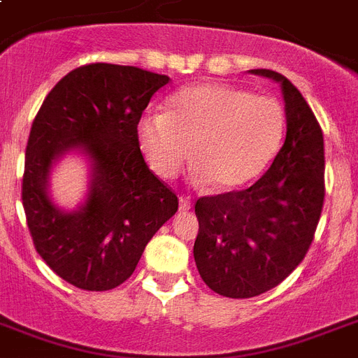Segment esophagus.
Wrapping results in <instances>:
<instances>
[{"label": "esophagus", "instance_id": "esophagus-1", "mask_svg": "<svg viewBox=\"0 0 358 358\" xmlns=\"http://www.w3.org/2000/svg\"><path fill=\"white\" fill-rule=\"evenodd\" d=\"M191 206H193V201H191L189 196H180V210H182V212L191 210Z\"/></svg>", "mask_w": 358, "mask_h": 358}]
</instances>
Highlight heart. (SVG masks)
Masks as SVG:
<instances>
[{
	"label": "heart",
	"instance_id": "1",
	"mask_svg": "<svg viewBox=\"0 0 358 358\" xmlns=\"http://www.w3.org/2000/svg\"><path fill=\"white\" fill-rule=\"evenodd\" d=\"M284 111L271 96L224 83H199L169 98L167 113L137 124L141 152L154 173L173 180L191 165L215 191L255 182L277 154Z\"/></svg>",
	"mask_w": 358,
	"mask_h": 358
}]
</instances>
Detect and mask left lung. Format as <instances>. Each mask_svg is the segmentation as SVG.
<instances>
[{"mask_svg": "<svg viewBox=\"0 0 358 358\" xmlns=\"http://www.w3.org/2000/svg\"><path fill=\"white\" fill-rule=\"evenodd\" d=\"M250 72L280 83L286 109L282 148L249 189L201 196L195 204L196 269L208 288L232 299L264 294L299 266L325 199L323 131L316 115L282 74Z\"/></svg>", "mask_w": 358, "mask_h": 358, "instance_id": "1", "label": "left lung"}]
</instances>
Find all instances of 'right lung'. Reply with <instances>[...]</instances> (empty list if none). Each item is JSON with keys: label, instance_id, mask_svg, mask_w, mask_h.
I'll use <instances>...</instances> for the list:
<instances>
[{"label": "right lung", "instance_id": "add662e5", "mask_svg": "<svg viewBox=\"0 0 358 358\" xmlns=\"http://www.w3.org/2000/svg\"><path fill=\"white\" fill-rule=\"evenodd\" d=\"M169 78L137 66L83 64L48 92L25 148L22 202L36 252L80 289L106 292L128 280L146 243L178 210L154 176L137 124ZM72 148L92 159L85 205L59 210L47 195L52 163Z\"/></svg>", "mask_w": 358, "mask_h": 358}]
</instances>
